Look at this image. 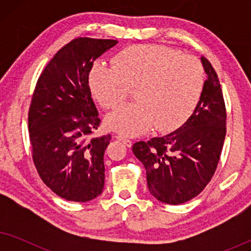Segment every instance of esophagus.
<instances>
[{"label":"esophagus","mask_w":251,"mask_h":251,"mask_svg":"<svg viewBox=\"0 0 251 251\" xmlns=\"http://www.w3.org/2000/svg\"><path fill=\"white\" fill-rule=\"evenodd\" d=\"M116 139L120 140V142H122L123 144H125V145H126V147H131V146H132V142H131V140H130V139L126 138V137H123V136H116Z\"/></svg>","instance_id":"34e87169"}]
</instances>
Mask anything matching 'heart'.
<instances>
[{
    "label": "heart",
    "instance_id": "heart-1",
    "mask_svg": "<svg viewBox=\"0 0 251 251\" xmlns=\"http://www.w3.org/2000/svg\"><path fill=\"white\" fill-rule=\"evenodd\" d=\"M92 95L104 108H115L137 87L136 102L106 118L108 129L138 136L156 126L169 132L183 126L197 108L204 71L195 57L157 44H138L120 51L114 67L97 63L89 73Z\"/></svg>",
    "mask_w": 251,
    "mask_h": 251
}]
</instances>
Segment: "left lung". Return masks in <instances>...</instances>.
<instances>
[{
    "instance_id": "obj_1",
    "label": "left lung",
    "mask_w": 251,
    "mask_h": 251,
    "mask_svg": "<svg viewBox=\"0 0 251 251\" xmlns=\"http://www.w3.org/2000/svg\"><path fill=\"white\" fill-rule=\"evenodd\" d=\"M201 63L207 80L191 118L166 136L132 146L145 167L150 193L163 203L180 204L200 194L221 157L226 135L225 102L214 67L204 57Z\"/></svg>"
}]
</instances>
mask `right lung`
<instances>
[{
    "label": "right lung",
    "instance_id": "add662e5",
    "mask_svg": "<svg viewBox=\"0 0 251 251\" xmlns=\"http://www.w3.org/2000/svg\"><path fill=\"white\" fill-rule=\"evenodd\" d=\"M118 43L77 37L61 48L40 75L28 113L33 161L43 183L67 201L102 193L104 153L111 135L90 138L100 120L91 98L94 61Z\"/></svg>",
    "mask_w": 251,
    "mask_h": 251
}]
</instances>
